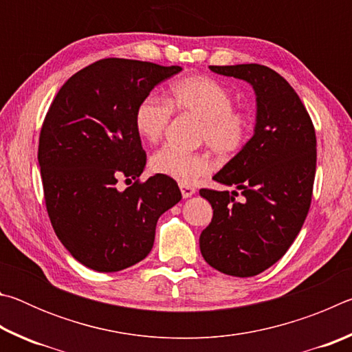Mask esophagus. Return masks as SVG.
Instances as JSON below:
<instances>
[{
    "instance_id": "obj_1",
    "label": "esophagus",
    "mask_w": 352,
    "mask_h": 352,
    "mask_svg": "<svg viewBox=\"0 0 352 352\" xmlns=\"http://www.w3.org/2000/svg\"><path fill=\"white\" fill-rule=\"evenodd\" d=\"M180 190H182V195H183L184 199L192 197V195L195 194V188L189 186V184H183V183H180Z\"/></svg>"
}]
</instances>
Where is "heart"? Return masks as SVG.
I'll return each instance as SVG.
<instances>
[{
  "label": "heart",
  "mask_w": 352,
  "mask_h": 352,
  "mask_svg": "<svg viewBox=\"0 0 352 352\" xmlns=\"http://www.w3.org/2000/svg\"><path fill=\"white\" fill-rule=\"evenodd\" d=\"M172 111L199 119L197 140L222 160L236 157L250 138L252 116L234 105V96L223 83L206 76H190L174 82L166 102L147 96L135 109V129L142 140H162L170 122ZM151 169L183 184L205 177L212 169L206 152H183L164 146L151 157Z\"/></svg>",
  "instance_id": "1"
}]
</instances>
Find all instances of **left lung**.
<instances>
[{
  "label": "left lung",
  "instance_id": "left-lung-1",
  "mask_svg": "<svg viewBox=\"0 0 352 352\" xmlns=\"http://www.w3.org/2000/svg\"><path fill=\"white\" fill-rule=\"evenodd\" d=\"M252 83L258 102L254 135L214 175L241 190L200 189L212 220L200 234V252L230 276L259 275L285 254L312 201L317 136L305 104L276 71L258 63L210 67Z\"/></svg>",
  "mask_w": 352,
  "mask_h": 352
}]
</instances>
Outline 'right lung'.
I'll use <instances>...</instances> for the list:
<instances>
[{"label":"right lung","instance_id":"1","mask_svg":"<svg viewBox=\"0 0 352 352\" xmlns=\"http://www.w3.org/2000/svg\"><path fill=\"white\" fill-rule=\"evenodd\" d=\"M182 67L102 58L63 83L38 140L46 211L63 247L88 269L119 272L151 253L160 216L182 200L175 180L140 182L146 152L135 109ZM119 177L132 187L116 188Z\"/></svg>","mask_w":352,"mask_h":352}]
</instances>
